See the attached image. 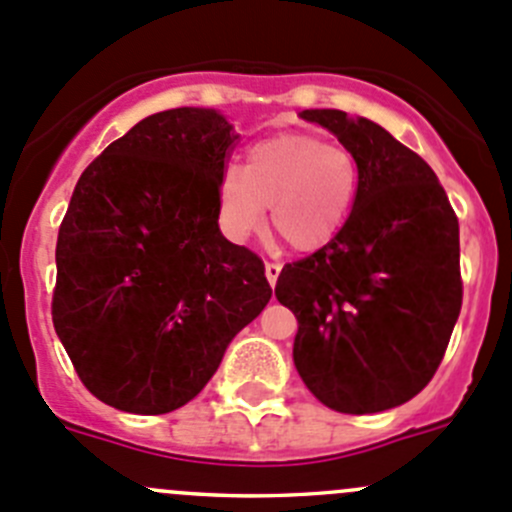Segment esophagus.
I'll return each mask as SVG.
<instances>
[{
    "instance_id": "1",
    "label": "esophagus",
    "mask_w": 512,
    "mask_h": 512,
    "mask_svg": "<svg viewBox=\"0 0 512 512\" xmlns=\"http://www.w3.org/2000/svg\"><path fill=\"white\" fill-rule=\"evenodd\" d=\"M278 273H281V263L266 261V278H268V283H271V288L276 286V281H278Z\"/></svg>"
}]
</instances>
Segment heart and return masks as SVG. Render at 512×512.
Masks as SVG:
<instances>
[{
  "mask_svg": "<svg viewBox=\"0 0 512 512\" xmlns=\"http://www.w3.org/2000/svg\"><path fill=\"white\" fill-rule=\"evenodd\" d=\"M356 199V156L341 144L288 131L256 141L241 171L219 176L216 219L231 241H246L268 206L273 231L293 251L308 254L346 229Z\"/></svg>",
  "mask_w": 512,
  "mask_h": 512,
  "instance_id": "heart-1",
  "label": "heart"
}]
</instances>
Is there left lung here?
Instances as JSON below:
<instances>
[{"label": "left lung", "mask_w": 512, "mask_h": 512, "mask_svg": "<svg viewBox=\"0 0 512 512\" xmlns=\"http://www.w3.org/2000/svg\"><path fill=\"white\" fill-rule=\"evenodd\" d=\"M358 161V199L328 246L286 263L276 298L298 321L293 363L338 413H378L428 386L463 303L458 216L433 169L383 126L306 109Z\"/></svg>", "instance_id": "8db88e82"}]
</instances>
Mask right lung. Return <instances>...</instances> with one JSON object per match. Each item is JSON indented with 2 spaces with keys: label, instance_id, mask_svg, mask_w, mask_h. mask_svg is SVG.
<instances>
[{
  "label": "right lung",
  "instance_id": "add662e5",
  "mask_svg": "<svg viewBox=\"0 0 512 512\" xmlns=\"http://www.w3.org/2000/svg\"><path fill=\"white\" fill-rule=\"evenodd\" d=\"M234 141L219 111L181 106L141 119L79 176L59 226L52 321L106 406H186L271 298L261 258L216 219Z\"/></svg>",
  "mask_w": 512,
  "mask_h": 512
}]
</instances>
